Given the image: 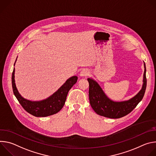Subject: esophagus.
Instances as JSON below:
<instances>
[{
    "mask_svg": "<svg viewBox=\"0 0 156 156\" xmlns=\"http://www.w3.org/2000/svg\"><path fill=\"white\" fill-rule=\"evenodd\" d=\"M89 74H90V72H89V70L87 69H83L81 72H80V75L81 76H87Z\"/></svg>",
    "mask_w": 156,
    "mask_h": 156,
    "instance_id": "34e87169",
    "label": "esophagus"
}]
</instances>
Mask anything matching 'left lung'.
<instances>
[{"label": "left lung", "mask_w": 156, "mask_h": 156, "mask_svg": "<svg viewBox=\"0 0 156 156\" xmlns=\"http://www.w3.org/2000/svg\"><path fill=\"white\" fill-rule=\"evenodd\" d=\"M144 72L143 84L140 91L131 99L122 102H114L105 94L99 84L92 78H87L89 82V99L95 112L101 116L110 119L123 117L134 109L143 99L145 93L147 80L146 76V65L144 63Z\"/></svg>", "instance_id": "1"}]
</instances>
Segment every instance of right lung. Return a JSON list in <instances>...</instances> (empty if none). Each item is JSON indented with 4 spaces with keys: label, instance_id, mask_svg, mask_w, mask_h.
Segmentation results:
<instances>
[{
    "label": "right lung",
    "instance_id": "obj_1",
    "mask_svg": "<svg viewBox=\"0 0 156 156\" xmlns=\"http://www.w3.org/2000/svg\"><path fill=\"white\" fill-rule=\"evenodd\" d=\"M77 80L76 76H72L66 80L55 93L46 99L40 101H31L23 98L17 90L15 83V69H13L12 76L13 91L19 103L27 112L37 117H48L58 112L65 104L69 91L76 83Z\"/></svg>",
    "mask_w": 156,
    "mask_h": 156
}]
</instances>
